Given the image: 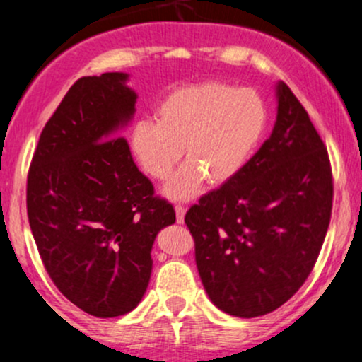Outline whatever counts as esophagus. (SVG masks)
Masks as SVG:
<instances>
[{"instance_id":"1","label":"esophagus","mask_w":362,"mask_h":362,"mask_svg":"<svg viewBox=\"0 0 362 362\" xmlns=\"http://www.w3.org/2000/svg\"><path fill=\"white\" fill-rule=\"evenodd\" d=\"M175 214H177V222H178V224H184L185 208L182 206V204H177V206H175Z\"/></svg>"}]
</instances>
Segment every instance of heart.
I'll return each instance as SVG.
<instances>
[{
	"label": "heart",
	"mask_w": 362,
	"mask_h": 362,
	"mask_svg": "<svg viewBox=\"0 0 362 362\" xmlns=\"http://www.w3.org/2000/svg\"><path fill=\"white\" fill-rule=\"evenodd\" d=\"M266 122V105L254 89L203 82L168 94L156 110V122L138 120L131 129L129 148L154 180L170 177L184 148L187 163L164 192L171 199H191L206 178L221 185L242 171Z\"/></svg>",
	"instance_id": "heart-1"
}]
</instances>
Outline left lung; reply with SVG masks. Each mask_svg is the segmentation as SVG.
<instances>
[{
  "instance_id": "left-lung-1",
  "label": "left lung",
  "mask_w": 362,
  "mask_h": 362,
  "mask_svg": "<svg viewBox=\"0 0 362 362\" xmlns=\"http://www.w3.org/2000/svg\"><path fill=\"white\" fill-rule=\"evenodd\" d=\"M272 136L236 177L185 214L208 298L229 315H266L313 269L333 206L327 151L293 90L276 83Z\"/></svg>"
}]
</instances>
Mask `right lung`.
<instances>
[{"mask_svg":"<svg viewBox=\"0 0 362 362\" xmlns=\"http://www.w3.org/2000/svg\"><path fill=\"white\" fill-rule=\"evenodd\" d=\"M129 75L82 76L40 134L28 175V217L52 282L101 319L136 308L170 203L134 164L122 129L134 115Z\"/></svg>","mask_w":362,"mask_h":362,"instance_id":"right-lung-1","label":"right lung"}]
</instances>
